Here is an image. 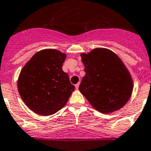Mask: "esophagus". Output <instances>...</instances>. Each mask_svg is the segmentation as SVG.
<instances>
[{
    "instance_id": "esophagus-1",
    "label": "esophagus",
    "mask_w": 151,
    "mask_h": 151,
    "mask_svg": "<svg viewBox=\"0 0 151 151\" xmlns=\"http://www.w3.org/2000/svg\"><path fill=\"white\" fill-rule=\"evenodd\" d=\"M79 85H80V83H78L76 85V86H76V89H78V87H79Z\"/></svg>"
}]
</instances>
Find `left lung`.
<instances>
[{"label": "left lung", "mask_w": 151, "mask_h": 151, "mask_svg": "<svg viewBox=\"0 0 151 151\" xmlns=\"http://www.w3.org/2000/svg\"><path fill=\"white\" fill-rule=\"evenodd\" d=\"M80 55L86 74L78 89L91 106L105 114L124 106L132 95L134 82L119 56L104 48Z\"/></svg>", "instance_id": "8db88e82"}]
</instances>
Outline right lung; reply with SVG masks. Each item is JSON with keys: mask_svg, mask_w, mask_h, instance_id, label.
<instances>
[{"mask_svg": "<svg viewBox=\"0 0 151 151\" xmlns=\"http://www.w3.org/2000/svg\"><path fill=\"white\" fill-rule=\"evenodd\" d=\"M66 54L48 48L36 52L22 68L17 89L25 105L34 113L50 116L66 105L75 86L62 64Z\"/></svg>", "mask_w": 151, "mask_h": 151, "instance_id": "add662e5", "label": "right lung"}]
</instances>
